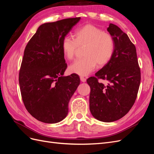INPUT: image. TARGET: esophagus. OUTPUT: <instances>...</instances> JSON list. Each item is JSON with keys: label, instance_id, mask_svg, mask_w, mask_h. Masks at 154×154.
I'll return each mask as SVG.
<instances>
[{"label": "esophagus", "instance_id": "34e87169", "mask_svg": "<svg viewBox=\"0 0 154 154\" xmlns=\"http://www.w3.org/2000/svg\"><path fill=\"white\" fill-rule=\"evenodd\" d=\"M80 80L82 82H86V79L83 77V76H80Z\"/></svg>", "mask_w": 154, "mask_h": 154}]
</instances>
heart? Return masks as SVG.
I'll use <instances>...</instances> for the list:
<instances>
[{
  "label": "heart",
  "mask_w": 154,
  "mask_h": 154,
  "mask_svg": "<svg viewBox=\"0 0 154 154\" xmlns=\"http://www.w3.org/2000/svg\"><path fill=\"white\" fill-rule=\"evenodd\" d=\"M74 39L65 36L61 48L65 57L72 60L78 48L85 46L84 57L75 60L69 67V71L80 76H87L94 70L97 64L104 67L112 58L115 43L114 37L100 27L87 24L78 29L74 33Z\"/></svg>",
  "instance_id": "heart-1"
}]
</instances>
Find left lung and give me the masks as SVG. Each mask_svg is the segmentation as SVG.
Instances as JSON below:
<instances>
[{"mask_svg":"<svg viewBox=\"0 0 154 154\" xmlns=\"http://www.w3.org/2000/svg\"><path fill=\"white\" fill-rule=\"evenodd\" d=\"M114 37L115 48L110 61L87 79L91 87L90 110L101 122H112L123 118L137 98L141 82L136 46L119 27L110 24L107 28ZM107 81V85L98 82Z\"/></svg>","mask_w":154,"mask_h":154,"instance_id":"obj_1","label":"left lung"}]
</instances>
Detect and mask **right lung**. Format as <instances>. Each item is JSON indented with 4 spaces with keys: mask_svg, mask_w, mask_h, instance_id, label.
Here are the masks:
<instances>
[{
    "mask_svg": "<svg viewBox=\"0 0 154 154\" xmlns=\"http://www.w3.org/2000/svg\"><path fill=\"white\" fill-rule=\"evenodd\" d=\"M80 20L45 23L26 46L18 82L26 110L40 122L56 123L66 118L70 99L80 84L76 74L62 76L67 65L61 48L62 39Z\"/></svg>",
    "mask_w": 154,
    "mask_h": 154,
    "instance_id": "1",
    "label": "right lung"
}]
</instances>
